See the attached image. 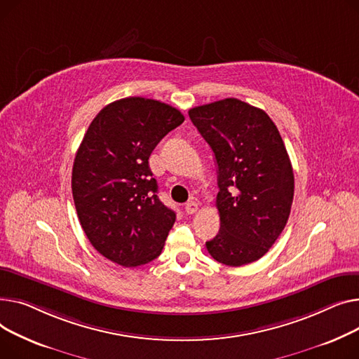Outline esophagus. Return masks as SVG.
Listing matches in <instances>:
<instances>
[{
    "mask_svg": "<svg viewBox=\"0 0 359 359\" xmlns=\"http://www.w3.org/2000/svg\"><path fill=\"white\" fill-rule=\"evenodd\" d=\"M197 210H198V204L196 201H189L185 204L187 215H194V213H197Z\"/></svg>",
    "mask_w": 359,
    "mask_h": 359,
    "instance_id": "1",
    "label": "esophagus"
}]
</instances>
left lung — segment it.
<instances>
[{"instance_id":"1","label":"left lung","mask_w":359,"mask_h":359,"mask_svg":"<svg viewBox=\"0 0 359 359\" xmlns=\"http://www.w3.org/2000/svg\"><path fill=\"white\" fill-rule=\"evenodd\" d=\"M189 118L217 163L220 230L205 242L229 266L262 258L284 230L294 197L292 166L269 116L238 98L198 105Z\"/></svg>"}]
</instances>
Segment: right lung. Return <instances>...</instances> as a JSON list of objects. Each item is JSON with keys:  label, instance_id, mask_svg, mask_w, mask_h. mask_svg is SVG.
Instances as JSON below:
<instances>
[{"label": "right lung", "instance_id": "right-lung-1", "mask_svg": "<svg viewBox=\"0 0 359 359\" xmlns=\"http://www.w3.org/2000/svg\"><path fill=\"white\" fill-rule=\"evenodd\" d=\"M182 121L165 102L121 98L95 116L78 147L72 196L79 223L100 254L121 266L158 258L175 223L156 194L149 156Z\"/></svg>", "mask_w": 359, "mask_h": 359}]
</instances>
